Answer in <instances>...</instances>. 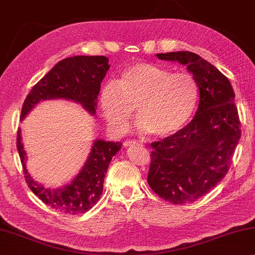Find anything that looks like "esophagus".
<instances>
[{
    "mask_svg": "<svg viewBox=\"0 0 255 255\" xmlns=\"http://www.w3.org/2000/svg\"><path fill=\"white\" fill-rule=\"evenodd\" d=\"M134 145H139V146H142V143L137 142V140H134V139H129L124 143L125 147H131V146H134Z\"/></svg>",
    "mask_w": 255,
    "mask_h": 255,
    "instance_id": "esophagus-1",
    "label": "esophagus"
}]
</instances>
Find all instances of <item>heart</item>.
Returning a JSON list of instances; mask_svg holds the SVG:
<instances>
[{
  "mask_svg": "<svg viewBox=\"0 0 255 255\" xmlns=\"http://www.w3.org/2000/svg\"><path fill=\"white\" fill-rule=\"evenodd\" d=\"M197 100L199 86L191 74L147 62L126 68L100 93L101 110L113 130H126L136 109L142 128L155 137L170 136L184 127Z\"/></svg>",
  "mask_w": 255,
  "mask_h": 255,
  "instance_id": "1",
  "label": "heart"
}]
</instances>
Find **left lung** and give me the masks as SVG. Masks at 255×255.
<instances>
[{
  "label": "left lung",
  "mask_w": 255,
  "mask_h": 255,
  "mask_svg": "<svg viewBox=\"0 0 255 255\" xmlns=\"http://www.w3.org/2000/svg\"><path fill=\"white\" fill-rule=\"evenodd\" d=\"M156 56L187 66L200 91L191 123L151 143L149 187L164 201L185 204L209 193L228 172L242 135L241 121L232 84L215 66L188 51Z\"/></svg>",
  "instance_id": "left-lung-1"
}]
</instances>
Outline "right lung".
I'll use <instances>...</instances> for the list:
<instances>
[{"label":"right lung","instance_id":"add662e5","mask_svg":"<svg viewBox=\"0 0 255 255\" xmlns=\"http://www.w3.org/2000/svg\"><path fill=\"white\" fill-rule=\"evenodd\" d=\"M110 68L109 59L103 55H77L58 62L31 88L23 102L21 119L25 118L39 101L66 99L82 104L92 115L95 113L101 83ZM17 148L28 187L52 209L74 216L87 212L100 200L109 163L121 148V143L98 139L82 171L71 184L59 189L43 187L33 180L26 169V152L18 129Z\"/></svg>","mask_w":255,"mask_h":255}]
</instances>
